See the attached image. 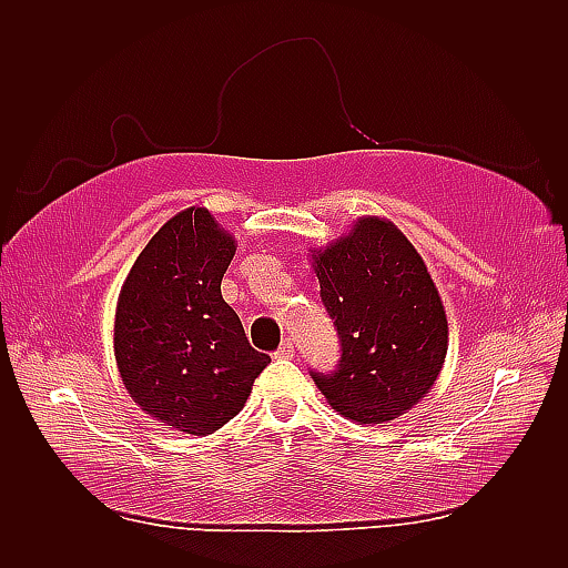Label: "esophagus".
Masks as SVG:
<instances>
[{
    "label": "esophagus",
    "instance_id": "34e87169",
    "mask_svg": "<svg viewBox=\"0 0 568 568\" xmlns=\"http://www.w3.org/2000/svg\"><path fill=\"white\" fill-rule=\"evenodd\" d=\"M294 343H291V338H286V341H282V346H280V351L277 353H274V357H277V359H291V357H294Z\"/></svg>",
    "mask_w": 568,
    "mask_h": 568
}]
</instances>
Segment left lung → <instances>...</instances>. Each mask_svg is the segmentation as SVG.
<instances>
[{"mask_svg":"<svg viewBox=\"0 0 568 568\" xmlns=\"http://www.w3.org/2000/svg\"><path fill=\"white\" fill-rule=\"evenodd\" d=\"M313 267L341 338L336 372H311L326 403L359 424L405 415L448 353V320L422 255L390 220L365 215L313 251Z\"/></svg>","mask_w":568,"mask_h":568,"instance_id":"obj_1","label":"left lung"}]
</instances>
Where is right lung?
<instances>
[{
	"label": "right lung",
	"instance_id": "right-lung-1",
	"mask_svg": "<svg viewBox=\"0 0 568 568\" xmlns=\"http://www.w3.org/2000/svg\"><path fill=\"white\" fill-rule=\"evenodd\" d=\"M234 251V236L192 205L151 236L118 294L120 379L146 415L182 434L209 436L234 419L270 365L220 294Z\"/></svg>",
	"mask_w": 568,
	"mask_h": 568
}]
</instances>
